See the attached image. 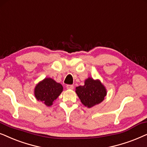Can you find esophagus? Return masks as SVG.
<instances>
[{
	"label": "esophagus",
	"instance_id": "34e87169",
	"mask_svg": "<svg viewBox=\"0 0 147 147\" xmlns=\"http://www.w3.org/2000/svg\"><path fill=\"white\" fill-rule=\"evenodd\" d=\"M66 89H70V90H72L74 89V86L72 85H66Z\"/></svg>",
	"mask_w": 147,
	"mask_h": 147
}]
</instances>
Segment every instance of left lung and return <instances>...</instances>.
Listing matches in <instances>:
<instances>
[{
  "label": "left lung",
  "instance_id": "obj_1",
  "mask_svg": "<svg viewBox=\"0 0 147 147\" xmlns=\"http://www.w3.org/2000/svg\"><path fill=\"white\" fill-rule=\"evenodd\" d=\"M76 93L81 103L88 108L102 102L107 95V90L99 79L89 77L85 81V85L76 87Z\"/></svg>",
  "mask_w": 147,
  "mask_h": 147
}]
</instances>
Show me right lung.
<instances>
[{"instance_id":"1","label":"right lung","mask_w":147,"mask_h":147,"mask_svg":"<svg viewBox=\"0 0 147 147\" xmlns=\"http://www.w3.org/2000/svg\"><path fill=\"white\" fill-rule=\"evenodd\" d=\"M63 91L61 84L52 78H45L37 84L34 89V95L38 101H42L46 106H51Z\"/></svg>"}]
</instances>
